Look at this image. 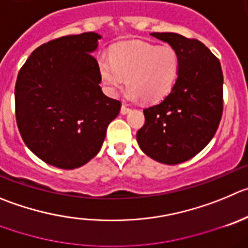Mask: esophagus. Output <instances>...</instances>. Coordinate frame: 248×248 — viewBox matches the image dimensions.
<instances>
[{
  "label": "esophagus",
  "instance_id": "1",
  "mask_svg": "<svg viewBox=\"0 0 248 248\" xmlns=\"http://www.w3.org/2000/svg\"><path fill=\"white\" fill-rule=\"evenodd\" d=\"M129 111H131V108H127V106L124 105V104L121 106V113H122V115H126V113H128Z\"/></svg>",
  "mask_w": 248,
  "mask_h": 248
}]
</instances>
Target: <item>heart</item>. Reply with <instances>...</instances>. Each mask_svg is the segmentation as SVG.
<instances>
[{"mask_svg":"<svg viewBox=\"0 0 248 248\" xmlns=\"http://www.w3.org/2000/svg\"><path fill=\"white\" fill-rule=\"evenodd\" d=\"M100 77L105 90L116 95L126 83V98L144 103H158L172 89L179 75V56L171 46H155L133 41L122 44L111 56L98 60Z\"/></svg>","mask_w":248,"mask_h":248,"instance_id":"obj_1","label":"heart"}]
</instances>
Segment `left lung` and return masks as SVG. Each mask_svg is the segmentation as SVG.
<instances>
[{
    "instance_id": "obj_1",
    "label": "left lung",
    "mask_w": 248,
    "mask_h": 248,
    "mask_svg": "<svg viewBox=\"0 0 248 248\" xmlns=\"http://www.w3.org/2000/svg\"><path fill=\"white\" fill-rule=\"evenodd\" d=\"M179 56V75L170 94L143 110L137 132L140 149L159 163L175 165L197 155L212 140L223 115L220 62L197 39L176 33H152Z\"/></svg>"
}]
</instances>
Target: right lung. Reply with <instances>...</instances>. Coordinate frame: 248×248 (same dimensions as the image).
Listing matches in <instances>:
<instances>
[{
  "instance_id": "obj_1",
  "label": "right lung",
  "mask_w": 248,
  "mask_h": 248,
  "mask_svg": "<svg viewBox=\"0 0 248 248\" xmlns=\"http://www.w3.org/2000/svg\"><path fill=\"white\" fill-rule=\"evenodd\" d=\"M96 33L61 36L31 52L18 73L16 120L36 156L60 169L79 168L96 155L121 101L101 90L92 52Z\"/></svg>"
}]
</instances>
